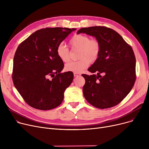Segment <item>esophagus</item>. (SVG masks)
<instances>
[{
	"label": "esophagus",
	"mask_w": 149,
	"mask_h": 149,
	"mask_svg": "<svg viewBox=\"0 0 149 149\" xmlns=\"http://www.w3.org/2000/svg\"><path fill=\"white\" fill-rule=\"evenodd\" d=\"M74 77H79V76L80 75V73L74 72Z\"/></svg>",
	"instance_id": "esophagus-1"
}]
</instances>
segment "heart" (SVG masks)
<instances>
[{"label":"heart","instance_id":"obj_1","mask_svg":"<svg viewBox=\"0 0 149 149\" xmlns=\"http://www.w3.org/2000/svg\"><path fill=\"white\" fill-rule=\"evenodd\" d=\"M69 44L73 50H79L78 58L80 60L70 62L65 66L67 71L80 73L87 68L90 62H95L98 58L101 45L96 39H92L83 34H75L69 40ZM56 53L59 59L63 63L70 60V52L68 48L63 43L59 44L56 49Z\"/></svg>","mask_w":149,"mask_h":149}]
</instances>
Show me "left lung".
<instances>
[{"instance_id":"1","label":"left lung","mask_w":149,"mask_h":149,"mask_svg":"<svg viewBox=\"0 0 149 149\" xmlns=\"http://www.w3.org/2000/svg\"><path fill=\"white\" fill-rule=\"evenodd\" d=\"M96 38L101 45L98 59L88 69L91 75L82 74L84 98L99 109L113 107L126 97L134 86L136 59L132 47L115 31L105 26L83 28L77 34Z\"/></svg>"}]
</instances>
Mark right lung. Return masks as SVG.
<instances>
[{
  "label": "right lung",
  "instance_id": "add662e5",
  "mask_svg": "<svg viewBox=\"0 0 149 149\" xmlns=\"http://www.w3.org/2000/svg\"><path fill=\"white\" fill-rule=\"evenodd\" d=\"M75 30L60 27L39 29L18 46L13 60V81L30 106L47 111L62 103L74 74L69 71L61 73L64 64L58 57L56 49Z\"/></svg>",
  "mask_w": 149,
  "mask_h": 149
}]
</instances>
